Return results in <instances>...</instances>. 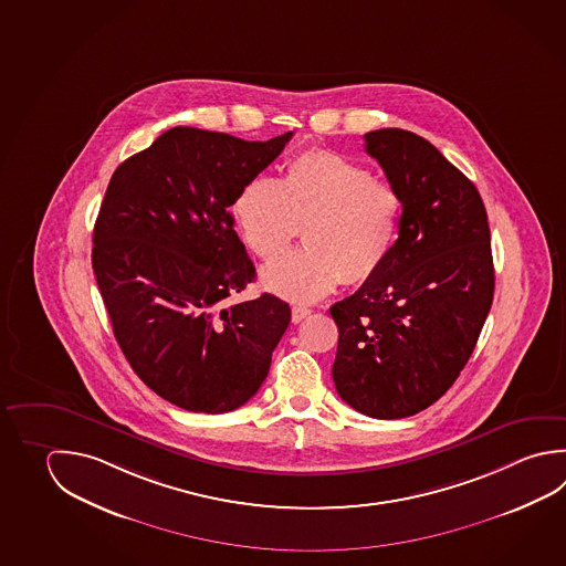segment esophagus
<instances>
[{
	"label": "esophagus",
	"mask_w": 566,
	"mask_h": 566,
	"mask_svg": "<svg viewBox=\"0 0 566 566\" xmlns=\"http://www.w3.org/2000/svg\"><path fill=\"white\" fill-rule=\"evenodd\" d=\"M311 315V308L303 307V305H295L293 311H291V319L293 323H301V321L305 319Z\"/></svg>",
	"instance_id": "esophagus-1"
}]
</instances>
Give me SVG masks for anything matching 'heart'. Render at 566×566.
<instances>
[{
  "instance_id": "heart-1",
  "label": "heart",
  "mask_w": 566,
  "mask_h": 566,
  "mask_svg": "<svg viewBox=\"0 0 566 566\" xmlns=\"http://www.w3.org/2000/svg\"><path fill=\"white\" fill-rule=\"evenodd\" d=\"M233 209L247 245L265 261L281 258L305 229L307 247L271 263L261 279L279 297L311 303L343 279L363 283L379 273L397 237L401 197L349 157L305 151L281 181L253 177Z\"/></svg>"
}]
</instances>
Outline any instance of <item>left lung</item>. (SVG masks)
<instances>
[{"label": "left lung", "mask_w": 566, "mask_h": 566, "mask_svg": "<svg viewBox=\"0 0 566 566\" xmlns=\"http://www.w3.org/2000/svg\"><path fill=\"white\" fill-rule=\"evenodd\" d=\"M365 151L402 216L379 273L331 307L333 380L355 411L391 421L439 401L473 355L493 305V253L483 199L434 145L392 127L365 134Z\"/></svg>", "instance_id": "8db88e82"}]
</instances>
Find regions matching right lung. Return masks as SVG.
<instances>
[{
  "instance_id": "add662e5",
  "label": "right lung",
  "mask_w": 566,
  "mask_h": 566,
  "mask_svg": "<svg viewBox=\"0 0 566 566\" xmlns=\"http://www.w3.org/2000/svg\"><path fill=\"white\" fill-rule=\"evenodd\" d=\"M291 137L174 127L125 159L103 197L92 265L115 339L137 377L186 411L245 405L287 331L275 295L226 303L255 279L229 207Z\"/></svg>"
}]
</instances>
